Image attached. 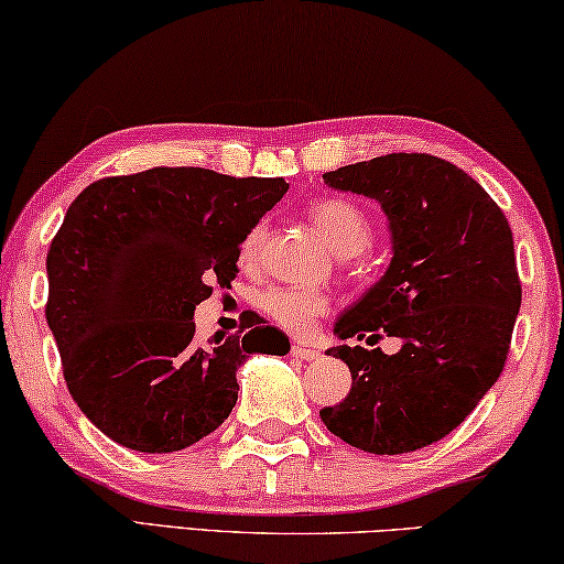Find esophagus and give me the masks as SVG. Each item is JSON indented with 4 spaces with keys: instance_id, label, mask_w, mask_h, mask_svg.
<instances>
[{
    "instance_id": "esophagus-1",
    "label": "esophagus",
    "mask_w": 564,
    "mask_h": 564,
    "mask_svg": "<svg viewBox=\"0 0 564 564\" xmlns=\"http://www.w3.org/2000/svg\"><path fill=\"white\" fill-rule=\"evenodd\" d=\"M291 354L296 356V359H301V361H314V359H318V351L316 348H311V346H303V344H293L291 346Z\"/></svg>"
}]
</instances>
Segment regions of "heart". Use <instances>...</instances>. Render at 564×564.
Instances as JSON below:
<instances>
[{
	"mask_svg": "<svg viewBox=\"0 0 564 564\" xmlns=\"http://www.w3.org/2000/svg\"><path fill=\"white\" fill-rule=\"evenodd\" d=\"M311 220L324 234L326 243L336 250L338 256H356L371 243V223L369 216L359 208V205L346 198H324L316 200L308 208ZM263 226H256L240 243V261L253 263L258 253H261L263 243ZM258 306H261L268 318H273L281 328L296 330L303 334L314 326L318 316L328 311V296L314 289H285V285H273L265 289L258 296Z\"/></svg>",
	"mask_w": 564,
	"mask_h": 564,
	"instance_id": "heart-1",
	"label": "heart"
}]
</instances>
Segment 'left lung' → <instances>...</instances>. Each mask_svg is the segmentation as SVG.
I'll return each instance as SVG.
<instances>
[{
    "label": "left lung",
    "instance_id": "obj_1",
    "mask_svg": "<svg viewBox=\"0 0 564 564\" xmlns=\"http://www.w3.org/2000/svg\"><path fill=\"white\" fill-rule=\"evenodd\" d=\"M324 183L379 200L394 256L336 321L344 344L326 354L348 366L351 391L321 422L356 449L416 452L454 432L505 369L522 303L512 230L475 177L426 153L330 170ZM366 333L402 348L345 346Z\"/></svg>",
    "mask_w": 564,
    "mask_h": 564
}]
</instances>
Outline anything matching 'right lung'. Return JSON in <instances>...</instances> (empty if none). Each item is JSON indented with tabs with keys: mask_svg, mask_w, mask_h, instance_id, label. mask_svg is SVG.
Wrapping results in <instances>:
<instances>
[{
	"mask_svg": "<svg viewBox=\"0 0 564 564\" xmlns=\"http://www.w3.org/2000/svg\"><path fill=\"white\" fill-rule=\"evenodd\" d=\"M289 191L283 177L153 167L102 177L67 208L47 253L44 316L75 404L105 436L181 452L226 422L250 354L283 356L261 316L223 341H195V306L230 285L240 243Z\"/></svg>",
	"mask_w": 564,
	"mask_h": 564,
	"instance_id": "right-lung-1",
	"label": "right lung"
}]
</instances>
